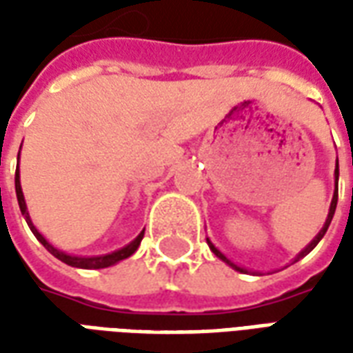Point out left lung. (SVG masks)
I'll return each mask as SVG.
<instances>
[{"label":"left lung","mask_w":353,"mask_h":353,"mask_svg":"<svg viewBox=\"0 0 353 353\" xmlns=\"http://www.w3.org/2000/svg\"><path fill=\"white\" fill-rule=\"evenodd\" d=\"M334 179H336V189H334L333 200H331V208H329V215H327L325 225H323V227H321V230H319V232H318V236L314 238V240H312L310 244L306 245V248H304L303 252H301V253H299V255H296V257H295V263H296V261H299V259H303L304 255H308V253H310L312 250H314V248H316V245H318V242H319V240H321V238L325 236L327 229H329V225H331V219H333L334 210H336V200H339V161H336V168H334ZM206 242H208V245H210V250H212V252H214L215 255H217V257H219V259L225 261V263H227V265L232 266V268H234V270H238V272L248 274V268H244V266H238V265H234V263H232V261L227 259V257H225V255H223V253L219 252V250H217V248H215V245L212 244V242H210V238H206Z\"/></svg>","instance_id":"1"}]
</instances>
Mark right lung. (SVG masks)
<instances>
[{"mask_svg":"<svg viewBox=\"0 0 353 353\" xmlns=\"http://www.w3.org/2000/svg\"><path fill=\"white\" fill-rule=\"evenodd\" d=\"M14 189H17V200H19L20 212H22V215H24L28 227H30V230L34 232L35 238H37V240L45 245V250L52 253L57 259H60L62 263H65V265L75 266V268H108V266L115 265V263H119V261L128 259L132 253L136 252V250L139 248V242H141L143 232H145V230H141V232L138 234V238H136V240H132L130 244L124 245V248H121V250H117V252L113 253H108V255H98V257H77V255H68L65 252H60L58 248H54V245L50 244L49 240L43 236L39 230L35 229V225L32 223V219H30V214H28V208H26V200H24V194H22V187H20L19 168H17V174H14Z\"/></svg>","mask_w":353,"mask_h":353,"instance_id":"add662e5","label":"right lung"}]
</instances>
